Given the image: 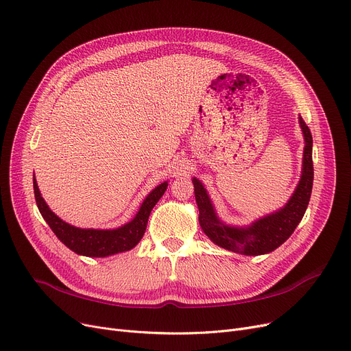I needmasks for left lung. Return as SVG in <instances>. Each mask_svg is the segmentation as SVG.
I'll return each instance as SVG.
<instances>
[{
    "label": "left lung",
    "instance_id": "8db88e82",
    "mask_svg": "<svg viewBox=\"0 0 351 351\" xmlns=\"http://www.w3.org/2000/svg\"><path fill=\"white\" fill-rule=\"evenodd\" d=\"M304 135L306 146L303 155L302 179L290 200L283 209L257 220L249 228H230L223 225L215 215L209 196L202 183L193 178L195 197L199 208V223L206 236L217 246L230 252L247 256H257L273 252L291 236L294 229L300 223L307 209L311 188H313V159L311 146L313 138L308 126L299 118Z\"/></svg>",
    "mask_w": 351,
    "mask_h": 351
}]
</instances>
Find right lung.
I'll return each instance as SVG.
<instances>
[{"label":"right lung","instance_id":"right-lung-1","mask_svg":"<svg viewBox=\"0 0 351 351\" xmlns=\"http://www.w3.org/2000/svg\"><path fill=\"white\" fill-rule=\"evenodd\" d=\"M166 188H168V182H163L158 188H155L143 200V204L134 220L119 229H80L65 223L64 220H61L57 215L51 212L40 193L38 186H36V180L34 176V193L36 206H38L45 222L66 247H69L72 252L88 257H105L135 247L146 230L151 210L158 204V200L162 197Z\"/></svg>","mask_w":351,"mask_h":351}]
</instances>
